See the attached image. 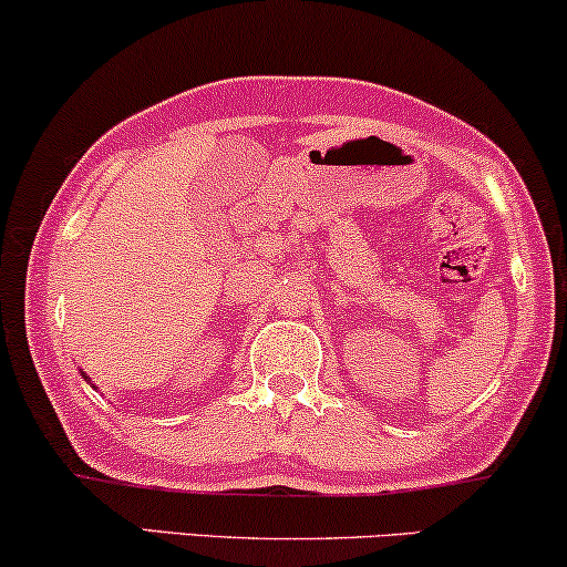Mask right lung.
<instances>
[{
    "label": "right lung",
    "mask_w": 567,
    "mask_h": 567,
    "mask_svg": "<svg viewBox=\"0 0 567 567\" xmlns=\"http://www.w3.org/2000/svg\"><path fill=\"white\" fill-rule=\"evenodd\" d=\"M83 378H85V372H83ZM85 380H87V382H91V378H85ZM93 388H95V385H93Z\"/></svg>",
    "instance_id": "add662e5"
}]
</instances>
